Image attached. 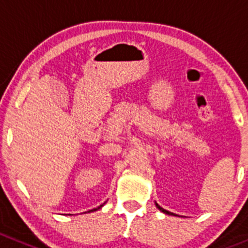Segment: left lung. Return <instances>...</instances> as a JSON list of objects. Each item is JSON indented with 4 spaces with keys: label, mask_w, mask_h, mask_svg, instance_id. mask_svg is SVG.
I'll use <instances>...</instances> for the list:
<instances>
[{
    "label": "left lung",
    "mask_w": 248,
    "mask_h": 248,
    "mask_svg": "<svg viewBox=\"0 0 248 248\" xmlns=\"http://www.w3.org/2000/svg\"><path fill=\"white\" fill-rule=\"evenodd\" d=\"M155 205H156V208H158V209L160 210V212H163V213H164V214H168V215H173V217H177L176 214H173V213H171V212H168V210H165V209H164V208H161L160 205L158 204V203H155Z\"/></svg>",
    "instance_id": "1"
}]
</instances>
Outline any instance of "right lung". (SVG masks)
Listing matches in <instances>:
<instances>
[{"label": "right lung", "mask_w": 248, "mask_h": 248, "mask_svg": "<svg viewBox=\"0 0 248 248\" xmlns=\"http://www.w3.org/2000/svg\"><path fill=\"white\" fill-rule=\"evenodd\" d=\"M104 204H105V203H104ZM104 204H101V205H100V207H98V208H95V209H92V210H89V212H88V213H90V212H95V210H98V209H100V208H101V207H103V205H104Z\"/></svg>", "instance_id": "right-lung-1"}]
</instances>
